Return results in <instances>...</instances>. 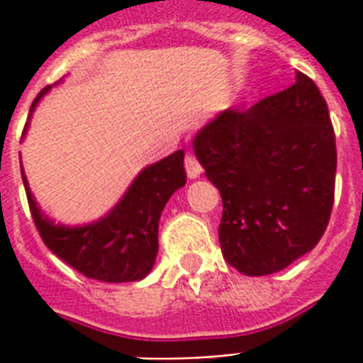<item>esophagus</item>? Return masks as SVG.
I'll use <instances>...</instances> for the list:
<instances>
[{
  "mask_svg": "<svg viewBox=\"0 0 363 363\" xmlns=\"http://www.w3.org/2000/svg\"><path fill=\"white\" fill-rule=\"evenodd\" d=\"M184 167H186L188 179H198V177L201 175L200 162H198L196 156H192V154H188V156L184 157Z\"/></svg>",
  "mask_w": 363,
  "mask_h": 363,
  "instance_id": "obj_1",
  "label": "esophagus"
}]
</instances>
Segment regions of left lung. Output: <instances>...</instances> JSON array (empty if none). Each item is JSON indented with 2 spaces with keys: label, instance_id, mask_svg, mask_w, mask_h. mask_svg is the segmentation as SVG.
I'll use <instances>...</instances> for the list:
<instances>
[{
  "label": "left lung",
  "instance_id": "8db88e82",
  "mask_svg": "<svg viewBox=\"0 0 363 363\" xmlns=\"http://www.w3.org/2000/svg\"><path fill=\"white\" fill-rule=\"evenodd\" d=\"M223 198L218 242L245 276L280 272L312 251L335 196V133L316 83L297 82L245 112L225 110L194 137Z\"/></svg>",
  "mask_w": 363,
  "mask_h": 363
}]
</instances>
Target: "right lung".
<instances>
[{
  "mask_svg": "<svg viewBox=\"0 0 363 363\" xmlns=\"http://www.w3.org/2000/svg\"><path fill=\"white\" fill-rule=\"evenodd\" d=\"M51 87L41 91L30 108V118L38 102ZM30 123H26V129ZM24 129V133H26ZM28 203L41 240L55 255L87 278L108 284L138 281L154 268L157 257V226L165 203L186 184L184 152L152 163L140 171L125 194L104 217L87 225L55 223L41 211L22 169Z\"/></svg>",
  "mask_w": 363,
  "mask_h": 363,
  "instance_id": "1",
  "label": "right lung"
}]
</instances>
